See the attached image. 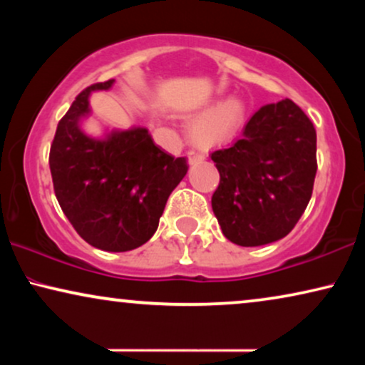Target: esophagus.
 I'll use <instances>...</instances> for the list:
<instances>
[{
  "instance_id": "esophagus-1",
  "label": "esophagus",
  "mask_w": 365,
  "mask_h": 365,
  "mask_svg": "<svg viewBox=\"0 0 365 365\" xmlns=\"http://www.w3.org/2000/svg\"><path fill=\"white\" fill-rule=\"evenodd\" d=\"M187 158H189V164H194V163H199V161H202V159L206 158V154H202V153H197L196 149H191V151L187 153Z\"/></svg>"
}]
</instances>
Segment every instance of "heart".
I'll return each instance as SVG.
<instances>
[{
	"label": "heart",
	"instance_id": "b5f03b06",
	"mask_svg": "<svg viewBox=\"0 0 365 365\" xmlns=\"http://www.w3.org/2000/svg\"><path fill=\"white\" fill-rule=\"evenodd\" d=\"M244 119V106L237 99L221 104L192 128V138L201 144H214L231 138Z\"/></svg>",
	"mask_w": 365,
	"mask_h": 365
}]
</instances>
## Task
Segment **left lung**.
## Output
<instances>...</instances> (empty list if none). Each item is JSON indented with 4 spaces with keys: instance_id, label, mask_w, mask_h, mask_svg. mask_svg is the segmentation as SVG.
<instances>
[{
    "instance_id": "obj_1",
    "label": "left lung",
    "mask_w": 365,
    "mask_h": 365,
    "mask_svg": "<svg viewBox=\"0 0 365 365\" xmlns=\"http://www.w3.org/2000/svg\"><path fill=\"white\" fill-rule=\"evenodd\" d=\"M316 151V129L296 103L259 109L241 139L211 154L221 176L211 202L224 236L244 247L287 236L311 201Z\"/></svg>"
}]
</instances>
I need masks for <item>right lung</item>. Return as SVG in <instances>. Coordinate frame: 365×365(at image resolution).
Here are the masks:
<instances>
[{
  "instance_id": "obj_1",
  "label": "right lung",
  "mask_w": 365,
  "mask_h": 365,
  "mask_svg": "<svg viewBox=\"0 0 365 365\" xmlns=\"http://www.w3.org/2000/svg\"><path fill=\"white\" fill-rule=\"evenodd\" d=\"M114 79L83 89L58 123L49 149L53 187L64 216L91 246L111 252L143 246L156 232L169 194L187 173V159L158 148L146 128L93 139L78 126L88 98Z\"/></svg>"
}]
</instances>
